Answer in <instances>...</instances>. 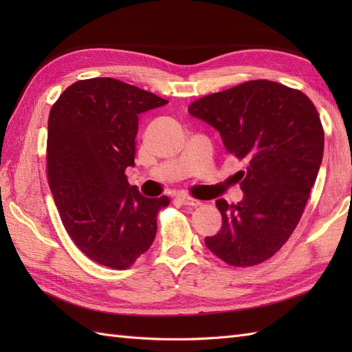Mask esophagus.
<instances>
[{"label": "esophagus", "mask_w": 352, "mask_h": 352, "mask_svg": "<svg viewBox=\"0 0 352 352\" xmlns=\"http://www.w3.org/2000/svg\"><path fill=\"white\" fill-rule=\"evenodd\" d=\"M178 199L182 201V204H184V206H190V207H199L201 204V201L199 199H195V198H192V197H188V195H180L178 197Z\"/></svg>", "instance_id": "1"}]
</instances>
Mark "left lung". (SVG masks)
Listing matches in <instances>:
<instances>
[{
    "label": "left lung",
    "mask_w": 352,
    "mask_h": 352,
    "mask_svg": "<svg viewBox=\"0 0 352 352\" xmlns=\"http://www.w3.org/2000/svg\"><path fill=\"white\" fill-rule=\"evenodd\" d=\"M189 113L221 133L227 151L245 163L237 182L245 198L228 206L218 234L206 237L216 257L248 267L271 258L294 233L324 155V129L305 94L251 80L193 101Z\"/></svg>",
    "instance_id": "1"
}]
</instances>
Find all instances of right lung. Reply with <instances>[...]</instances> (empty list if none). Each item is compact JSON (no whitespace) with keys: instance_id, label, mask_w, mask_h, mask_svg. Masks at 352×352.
Returning <instances> with one entry per match:
<instances>
[{"instance_id":"right-lung-1","label":"right lung","mask_w":352,"mask_h":352,"mask_svg":"<svg viewBox=\"0 0 352 352\" xmlns=\"http://www.w3.org/2000/svg\"><path fill=\"white\" fill-rule=\"evenodd\" d=\"M166 100L115 78L80 80L52 104L47 174L65 230L86 256L111 269L130 267L157 233L168 197L145 198L130 186L139 115Z\"/></svg>"}]
</instances>
